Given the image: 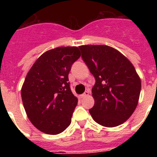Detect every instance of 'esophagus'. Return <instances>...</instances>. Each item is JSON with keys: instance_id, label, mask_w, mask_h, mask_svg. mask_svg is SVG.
Listing matches in <instances>:
<instances>
[{"instance_id": "34e87169", "label": "esophagus", "mask_w": 157, "mask_h": 157, "mask_svg": "<svg viewBox=\"0 0 157 157\" xmlns=\"http://www.w3.org/2000/svg\"><path fill=\"white\" fill-rule=\"evenodd\" d=\"M89 94H90V92H89V91H86L84 94H82V95H80V98H86V97H87V96H89Z\"/></svg>"}]
</instances>
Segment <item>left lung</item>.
I'll return each instance as SVG.
<instances>
[{
  "instance_id": "left-lung-1",
  "label": "left lung",
  "mask_w": 157,
  "mask_h": 157,
  "mask_svg": "<svg viewBox=\"0 0 157 157\" xmlns=\"http://www.w3.org/2000/svg\"><path fill=\"white\" fill-rule=\"evenodd\" d=\"M78 48L96 80L92 89L95 102L89 112L100 125H120L133 114L139 99L141 84L134 67L121 52L108 45Z\"/></svg>"
}]
</instances>
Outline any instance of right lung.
I'll return each instance as SVG.
<instances>
[{
	"mask_svg": "<svg viewBox=\"0 0 157 157\" xmlns=\"http://www.w3.org/2000/svg\"><path fill=\"white\" fill-rule=\"evenodd\" d=\"M80 56L78 47H58L43 53L27 73L22 101L29 120L41 132L58 134L71 124L78 99L68 74Z\"/></svg>",
	"mask_w": 157,
	"mask_h": 157,
	"instance_id": "obj_1",
	"label": "right lung"
}]
</instances>
